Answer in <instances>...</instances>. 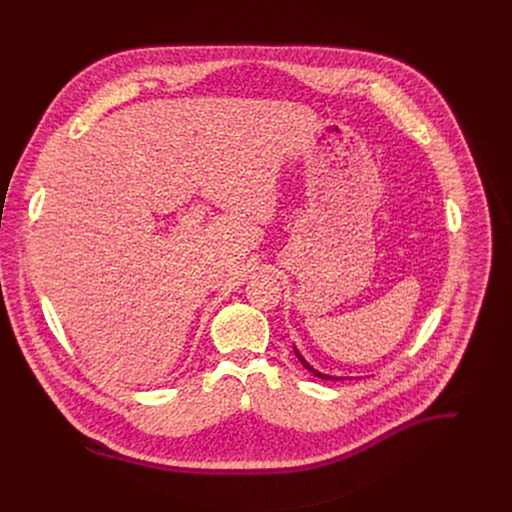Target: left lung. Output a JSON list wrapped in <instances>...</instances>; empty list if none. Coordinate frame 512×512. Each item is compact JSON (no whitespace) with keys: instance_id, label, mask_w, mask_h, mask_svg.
<instances>
[{"instance_id":"obj_1","label":"left lung","mask_w":512,"mask_h":512,"mask_svg":"<svg viewBox=\"0 0 512 512\" xmlns=\"http://www.w3.org/2000/svg\"><path fill=\"white\" fill-rule=\"evenodd\" d=\"M294 352H296V356H298V360L304 364V367L310 371V373H314V377H318V379H322V381H340V377H330V375H324V373H320V371H316L312 364L300 354V350L294 346Z\"/></svg>"}]
</instances>
